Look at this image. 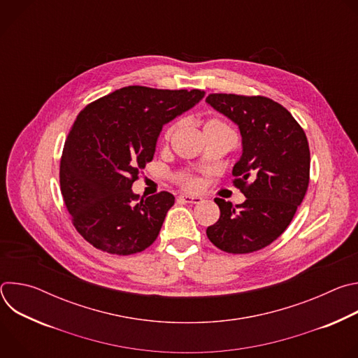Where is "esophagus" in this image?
<instances>
[{"label":"esophagus","instance_id":"34e87169","mask_svg":"<svg viewBox=\"0 0 358 358\" xmlns=\"http://www.w3.org/2000/svg\"><path fill=\"white\" fill-rule=\"evenodd\" d=\"M180 201L187 202V203H199L202 201V198L194 196V195H180Z\"/></svg>","mask_w":358,"mask_h":358}]
</instances>
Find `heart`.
Returning <instances> with one entry per match:
<instances>
[{
  "label": "heart",
  "mask_w": 358,
  "mask_h": 358,
  "mask_svg": "<svg viewBox=\"0 0 358 358\" xmlns=\"http://www.w3.org/2000/svg\"><path fill=\"white\" fill-rule=\"evenodd\" d=\"M214 126H225V124H224L221 120H218V119H210V120L206 122V126H203V129L214 127ZM174 129H176V124H171V126L166 130L164 137H166V138H170V136L173 134ZM178 181H180L185 188H188V189H195V188L198 187V181H196L194 177L188 176V174H181V176H178Z\"/></svg>",
  "instance_id": "obj_1"
}]
</instances>
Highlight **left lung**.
<instances>
[{"mask_svg":"<svg viewBox=\"0 0 358 358\" xmlns=\"http://www.w3.org/2000/svg\"><path fill=\"white\" fill-rule=\"evenodd\" d=\"M207 103L239 127L243 150L232 176L246 196L235 207L215 198L221 215L207 236L228 253L259 250L285 232L308 191V137L290 112L269 97L211 93Z\"/></svg>","mask_w":358,"mask_h":358,"instance_id":"8db88e82","label":"left lung"}]
</instances>
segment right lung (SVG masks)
I'll use <instances>...</instances> for the list:
<instances>
[{"label":"right lung","mask_w":358,"mask_h":358,"mask_svg":"<svg viewBox=\"0 0 358 358\" xmlns=\"http://www.w3.org/2000/svg\"><path fill=\"white\" fill-rule=\"evenodd\" d=\"M199 89L126 86L89 103L65 140L59 182L76 231L94 248L133 255L156 241L174 195L133 194L166 123L203 97Z\"/></svg>","instance_id":"right-lung-1"}]
</instances>
